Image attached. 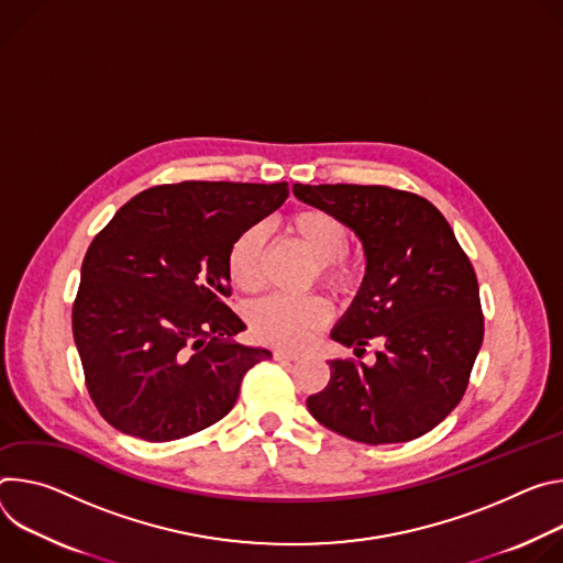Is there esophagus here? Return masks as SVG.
<instances>
[{
    "label": "esophagus",
    "instance_id": "34e87169",
    "mask_svg": "<svg viewBox=\"0 0 563 563\" xmlns=\"http://www.w3.org/2000/svg\"><path fill=\"white\" fill-rule=\"evenodd\" d=\"M273 357L279 360V362H295V360H299L297 353H288V351H282V349H275Z\"/></svg>",
    "mask_w": 563,
    "mask_h": 563
}]
</instances>
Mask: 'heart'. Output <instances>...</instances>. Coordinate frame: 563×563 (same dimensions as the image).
Returning a JSON list of instances; mask_svg holds the SVG:
<instances>
[{"label": "heart", "mask_w": 563, "mask_h": 563, "mask_svg": "<svg viewBox=\"0 0 563 563\" xmlns=\"http://www.w3.org/2000/svg\"><path fill=\"white\" fill-rule=\"evenodd\" d=\"M288 232L318 262L320 282L335 292H353L364 277V260L346 250L349 228L324 210H301L286 221ZM264 230H243L228 247V277L243 292H257L264 284ZM250 329L264 344L303 351L331 320V303L324 297L292 299L271 295L250 308Z\"/></svg>", "instance_id": "heart-1"}]
</instances>
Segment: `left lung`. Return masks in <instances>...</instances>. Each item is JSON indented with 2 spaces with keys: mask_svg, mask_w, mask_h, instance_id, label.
Here are the masks:
<instances>
[{
  "mask_svg": "<svg viewBox=\"0 0 563 563\" xmlns=\"http://www.w3.org/2000/svg\"><path fill=\"white\" fill-rule=\"evenodd\" d=\"M362 241L366 275L331 331L373 364L331 360V380L308 396L310 416L366 445L407 443L461 402L483 342L476 273L448 219L427 199L385 185H292Z\"/></svg>",
  "mask_w": 563,
  "mask_h": 563,
  "instance_id": "left-lung-1",
  "label": "left lung"
}]
</instances>
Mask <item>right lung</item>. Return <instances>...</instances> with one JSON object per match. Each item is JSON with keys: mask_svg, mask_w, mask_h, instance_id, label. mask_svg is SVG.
I'll return each mask as SVG.
<instances>
[{"mask_svg": "<svg viewBox=\"0 0 563 563\" xmlns=\"http://www.w3.org/2000/svg\"><path fill=\"white\" fill-rule=\"evenodd\" d=\"M288 199V183L183 180L124 203L91 241L74 301L89 396L122 433L167 443L221 420L271 351L230 297L228 247Z\"/></svg>", "mask_w": 563, "mask_h": 563, "instance_id": "add662e5", "label": "right lung"}]
</instances>
